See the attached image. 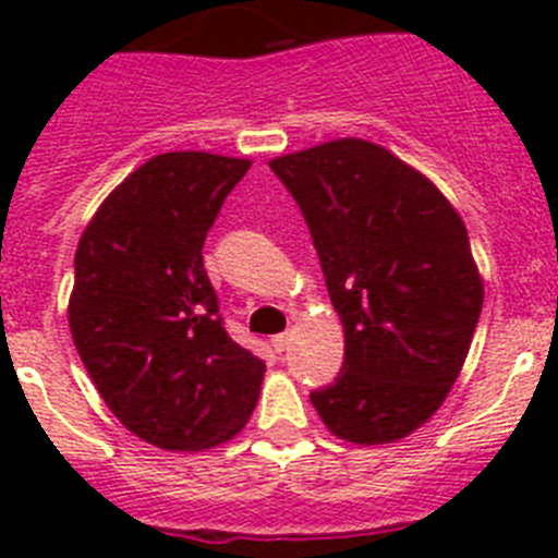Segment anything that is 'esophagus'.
<instances>
[{"label": "esophagus", "mask_w": 558, "mask_h": 558, "mask_svg": "<svg viewBox=\"0 0 558 558\" xmlns=\"http://www.w3.org/2000/svg\"><path fill=\"white\" fill-rule=\"evenodd\" d=\"M270 343H274V349H276V352L282 354V352H284V349H288V347H290V335H288V332H282V335H276V338H274V340H270Z\"/></svg>", "instance_id": "34e87169"}]
</instances>
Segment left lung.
<instances>
[{
  "instance_id": "obj_1",
  "label": "left lung",
  "mask_w": 558,
  "mask_h": 558,
  "mask_svg": "<svg viewBox=\"0 0 558 558\" xmlns=\"http://www.w3.org/2000/svg\"><path fill=\"white\" fill-rule=\"evenodd\" d=\"M270 170L307 220L347 335L340 374L310 402L347 441H397L445 402L481 318L463 220L422 172L372 142H327Z\"/></svg>"
}]
</instances>
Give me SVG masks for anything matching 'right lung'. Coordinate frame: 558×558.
<instances>
[{
	"mask_svg": "<svg viewBox=\"0 0 558 558\" xmlns=\"http://www.w3.org/2000/svg\"><path fill=\"white\" fill-rule=\"evenodd\" d=\"M251 161L161 153L102 201L75 254L69 327L122 425L161 450L243 430L265 363L231 340L204 240Z\"/></svg>",
	"mask_w": 558,
	"mask_h": 558,
	"instance_id": "obj_1",
	"label": "right lung"
}]
</instances>
